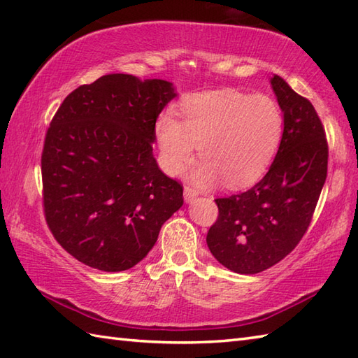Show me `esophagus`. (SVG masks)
<instances>
[{"mask_svg": "<svg viewBox=\"0 0 358 358\" xmlns=\"http://www.w3.org/2000/svg\"><path fill=\"white\" fill-rule=\"evenodd\" d=\"M196 195L199 194H196L192 187H189V186L185 187V201L186 203H192V200L196 199Z\"/></svg>", "mask_w": 358, "mask_h": 358, "instance_id": "34e87169", "label": "esophagus"}]
</instances>
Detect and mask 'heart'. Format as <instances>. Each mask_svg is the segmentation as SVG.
I'll use <instances>...</instances> for the list:
<instances>
[{"label": "heart", "mask_w": 358, "mask_h": 358, "mask_svg": "<svg viewBox=\"0 0 358 358\" xmlns=\"http://www.w3.org/2000/svg\"><path fill=\"white\" fill-rule=\"evenodd\" d=\"M157 120V141L167 173H178L199 146L201 162L191 178L208 187H245L268 169L283 136V113L268 95L222 89L194 95Z\"/></svg>", "instance_id": "1"}]
</instances>
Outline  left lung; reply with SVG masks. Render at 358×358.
Instances as JSON below:
<instances>
[{"instance_id": "left-lung-1", "label": "left lung", "mask_w": 358, "mask_h": 358, "mask_svg": "<svg viewBox=\"0 0 358 358\" xmlns=\"http://www.w3.org/2000/svg\"><path fill=\"white\" fill-rule=\"evenodd\" d=\"M283 136L262 181L217 199L218 220L206 237L215 260L237 273H258L291 252L305 235L328 173V143L314 106L273 75Z\"/></svg>"}]
</instances>
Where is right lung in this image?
<instances>
[{
	"instance_id": "obj_1",
	"label": "right lung",
	"mask_w": 358,
	"mask_h": 358,
	"mask_svg": "<svg viewBox=\"0 0 358 358\" xmlns=\"http://www.w3.org/2000/svg\"><path fill=\"white\" fill-rule=\"evenodd\" d=\"M172 83L109 73L66 96L45 135V222L67 252L104 272L131 269L183 206V187L159 171L155 123Z\"/></svg>"
}]
</instances>
